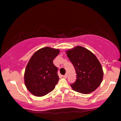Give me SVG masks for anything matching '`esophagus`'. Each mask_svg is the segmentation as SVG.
Returning a JSON list of instances; mask_svg holds the SVG:
<instances>
[{"instance_id":"obj_1","label":"esophagus","mask_w":121,"mask_h":121,"mask_svg":"<svg viewBox=\"0 0 121 121\" xmlns=\"http://www.w3.org/2000/svg\"><path fill=\"white\" fill-rule=\"evenodd\" d=\"M63 77L64 79H66L67 78V74H65V75L63 76Z\"/></svg>"}]
</instances>
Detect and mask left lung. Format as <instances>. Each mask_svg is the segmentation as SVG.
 I'll return each mask as SVG.
<instances>
[{
    "label": "left lung",
    "instance_id": "left-lung-1",
    "mask_svg": "<svg viewBox=\"0 0 121 121\" xmlns=\"http://www.w3.org/2000/svg\"><path fill=\"white\" fill-rule=\"evenodd\" d=\"M66 53L77 75L75 82L70 85L73 90L84 94L95 91L104 76L102 66L95 54L80 46L67 51Z\"/></svg>",
    "mask_w": 121,
    "mask_h": 121
}]
</instances>
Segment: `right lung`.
<instances>
[{
  "label": "right lung",
  "mask_w": 121,
  "mask_h": 121,
  "mask_svg": "<svg viewBox=\"0 0 121 121\" xmlns=\"http://www.w3.org/2000/svg\"><path fill=\"white\" fill-rule=\"evenodd\" d=\"M59 49L49 47L36 51L30 59L24 74L27 90L36 96L47 95L54 89L59 80L58 68L53 61Z\"/></svg>",
  "instance_id": "obj_1"
}]
</instances>
